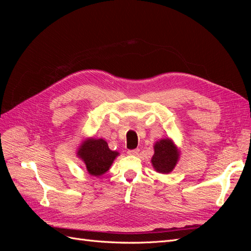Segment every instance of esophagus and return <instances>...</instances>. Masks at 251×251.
<instances>
[{
    "instance_id": "34e87169",
    "label": "esophagus",
    "mask_w": 251,
    "mask_h": 251,
    "mask_svg": "<svg viewBox=\"0 0 251 251\" xmlns=\"http://www.w3.org/2000/svg\"><path fill=\"white\" fill-rule=\"evenodd\" d=\"M139 154V150L136 149V150H128L127 151V155L130 156H137Z\"/></svg>"
}]
</instances>
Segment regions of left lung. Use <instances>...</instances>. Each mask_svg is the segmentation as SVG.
<instances>
[{
	"mask_svg": "<svg viewBox=\"0 0 251 251\" xmlns=\"http://www.w3.org/2000/svg\"><path fill=\"white\" fill-rule=\"evenodd\" d=\"M180 150L171 138H163L155 142L151 165L157 173L170 174L177 165Z\"/></svg>",
	"mask_w": 251,
	"mask_h": 251,
	"instance_id": "8db88e82",
	"label": "left lung"
}]
</instances>
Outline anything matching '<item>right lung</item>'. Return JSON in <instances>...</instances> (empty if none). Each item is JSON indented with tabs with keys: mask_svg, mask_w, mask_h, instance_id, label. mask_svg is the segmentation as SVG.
Wrapping results in <instances>:
<instances>
[{
	"mask_svg": "<svg viewBox=\"0 0 251 251\" xmlns=\"http://www.w3.org/2000/svg\"><path fill=\"white\" fill-rule=\"evenodd\" d=\"M76 156L85 163L91 176L100 177L107 173L119 153L111 151L108 143L102 138L88 137L80 142Z\"/></svg>",
	"mask_w": 251,
	"mask_h": 251,
	"instance_id": "right-lung-1",
	"label": "right lung"
}]
</instances>
